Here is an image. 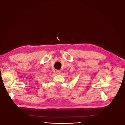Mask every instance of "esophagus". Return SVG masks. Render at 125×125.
<instances>
[{"label":"esophagus","mask_w":125,"mask_h":125,"mask_svg":"<svg viewBox=\"0 0 125 125\" xmlns=\"http://www.w3.org/2000/svg\"><path fill=\"white\" fill-rule=\"evenodd\" d=\"M56 72L57 74H60V73H61V71L60 70H57L56 71Z\"/></svg>","instance_id":"obj_1"}]
</instances>
